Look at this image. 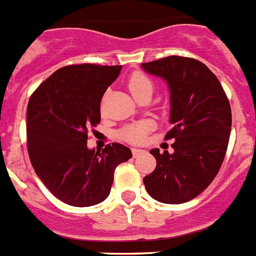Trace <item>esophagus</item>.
Returning <instances> with one entry per match:
<instances>
[{"mask_svg": "<svg viewBox=\"0 0 256 256\" xmlns=\"http://www.w3.org/2000/svg\"><path fill=\"white\" fill-rule=\"evenodd\" d=\"M142 153H145V150H144V149L132 148V154H134V157H138V156H140V154H142Z\"/></svg>", "mask_w": 256, "mask_h": 256, "instance_id": "obj_1", "label": "esophagus"}]
</instances>
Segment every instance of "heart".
Here are the masks:
<instances>
[{
    "mask_svg": "<svg viewBox=\"0 0 256 256\" xmlns=\"http://www.w3.org/2000/svg\"><path fill=\"white\" fill-rule=\"evenodd\" d=\"M128 90L134 98H138L144 91H152V82L146 75L141 72H134L128 79ZM152 128V124L148 122H138L128 124L118 132L120 138L130 144H141L144 142L149 130Z\"/></svg>",
    "mask_w": 256,
    "mask_h": 256,
    "instance_id": "obj_1",
    "label": "heart"
}]
</instances>
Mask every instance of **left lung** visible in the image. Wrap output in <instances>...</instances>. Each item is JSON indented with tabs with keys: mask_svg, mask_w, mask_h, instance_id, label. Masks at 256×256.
Masks as SVG:
<instances>
[{
	"mask_svg": "<svg viewBox=\"0 0 256 256\" xmlns=\"http://www.w3.org/2000/svg\"><path fill=\"white\" fill-rule=\"evenodd\" d=\"M146 72L165 79L170 91L169 153L152 149L156 169L144 177L146 192L162 204H184L216 178L228 150L232 108L220 80L202 62L170 55L142 63Z\"/></svg>",
	"mask_w": 256,
	"mask_h": 256,
	"instance_id": "1",
	"label": "left lung"
}]
</instances>
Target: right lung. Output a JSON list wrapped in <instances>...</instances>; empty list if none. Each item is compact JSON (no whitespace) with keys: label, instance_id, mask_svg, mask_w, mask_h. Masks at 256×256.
Returning a JSON list of instances; mask_svg holds the SVG:
<instances>
[{"label":"right lung","instance_id":"obj_1","mask_svg":"<svg viewBox=\"0 0 256 256\" xmlns=\"http://www.w3.org/2000/svg\"><path fill=\"white\" fill-rule=\"evenodd\" d=\"M122 66L70 64L55 71L30 96L28 152L36 176L67 205L87 208L110 196L114 172L132 152L112 142L87 148L88 130L100 122V102Z\"/></svg>","mask_w":256,"mask_h":256}]
</instances>
